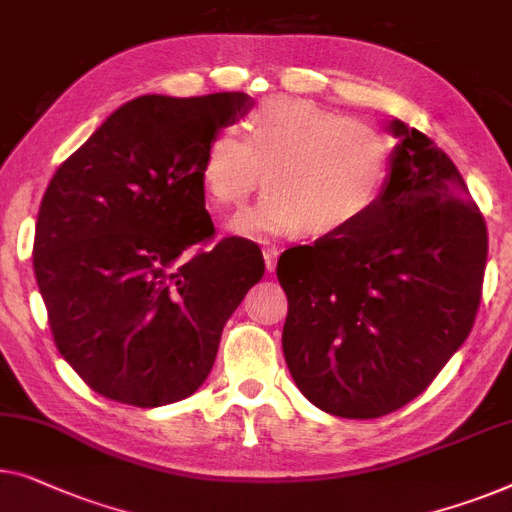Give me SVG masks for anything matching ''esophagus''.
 <instances>
[{"instance_id":"1","label":"esophagus","mask_w":512,"mask_h":512,"mask_svg":"<svg viewBox=\"0 0 512 512\" xmlns=\"http://www.w3.org/2000/svg\"><path fill=\"white\" fill-rule=\"evenodd\" d=\"M263 258H265V268H268V270L272 272L274 265H277L279 249L274 247V244H265V247H263Z\"/></svg>"}]
</instances>
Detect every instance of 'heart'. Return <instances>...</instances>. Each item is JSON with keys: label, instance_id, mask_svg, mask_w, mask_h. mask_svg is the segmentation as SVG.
I'll return each mask as SVG.
<instances>
[{"label": "heart", "instance_id": "b5f03b06", "mask_svg": "<svg viewBox=\"0 0 512 512\" xmlns=\"http://www.w3.org/2000/svg\"><path fill=\"white\" fill-rule=\"evenodd\" d=\"M207 143L201 184L214 207L240 210L263 182L268 194L235 217V235L305 233L328 238L360 224L379 205L392 170L388 133L362 117L309 99L272 96L244 124Z\"/></svg>", "mask_w": 512, "mask_h": 512}]
</instances>
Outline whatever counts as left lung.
Instances as JSON below:
<instances>
[{
    "mask_svg": "<svg viewBox=\"0 0 512 512\" xmlns=\"http://www.w3.org/2000/svg\"><path fill=\"white\" fill-rule=\"evenodd\" d=\"M399 138L379 205L344 233L286 249L284 358L311 404L381 418L429 388L476 321L487 226L453 161L392 120Z\"/></svg>",
    "mask_w": 512,
    "mask_h": 512,
    "instance_id": "left-lung-1",
    "label": "left lung"
}]
</instances>
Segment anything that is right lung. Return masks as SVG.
<instances>
[{
    "label": "right lung",
    "instance_id": "add662e5",
    "mask_svg": "<svg viewBox=\"0 0 512 512\" xmlns=\"http://www.w3.org/2000/svg\"><path fill=\"white\" fill-rule=\"evenodd\" d=\"M244 92L147 94L117 108L50 180L34 274L62 358L94 392L152 409L194 395L224 325L265 272L258 244L210 249L207 143Z\"/></svg>",
    "mask_w": 512,
    "mask_h": 512
}]
</instances>
